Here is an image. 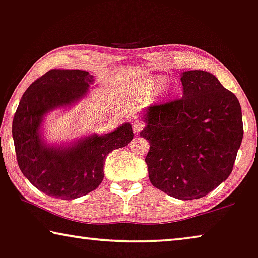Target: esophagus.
<instances>
[{
  "label": "esophagus",
  "instance_id": "34e87169",
  "mask_svg": "<svg viewBox=\"0 0 258 258\" xmlns=\"http://www.w3.org/2000/svg\"><path fill=\"white\" fill-rule=\"evenodd\" d=\"M144 127H145V125L142 124V122L139 121V120H137V121L133 122L132 128H133V132H134V133H139V132H141V131L144 130Z\"/></svg>",
  "mask_w": 258,
  "mask_h": 258
}]
</instances>
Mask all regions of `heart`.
I'll list each match as a JSON object with an SVG mask.
<instances>
[{
    "label": "heart",
    "mask_w": 258,
    "mask_h": 258,
    "mask_svg": "<svg viewBox=\"0 0 258 258\" xmlns=\"http://www.w3.org/2000/svg\"><path fill=\"white\" fill-rule=\"evenodd\" d=\"M166 82H167V79L164 78V76H155V78H152L147 83H146V90L155 91L157 89H160V88L162 87ZM167 92H171V89H169L168 88Z\"/></svg>",
    "instance_id": "1"
}]
</instances>
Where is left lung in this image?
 Returning a JSON list of instances; mask_svg holds the SVG:
<instances>
[{
    "instance_id": "obj_1",
    "label": "left lung",
    "mask_w": 258,
    "mask_h": 258,
    "mask_svg": "<svg viewBox=\"0 0 258 258\" xmlns=\"http://www.w3.org/2000/svg\"><path fill=\"white\" fill-rule=\"evenodd\" d=\"M183 97L151 105L140 136L149 141V180L180 201L202 198L228 178L243 138L241 105L213 74L182 73Z\"/></svg>"
}]
</instances>
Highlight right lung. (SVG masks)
<instances>
[{
	"mask_svg": "<svg viewBox=\"0 0 258 258\" xmlns=\"http://www.w3.org/2000/svg\"><path fill=\"white\" fill-rule=\"evenodd\" d=\"M94 76L80 69H52L26 89L13 120V138L18 167L30 183L52 197L79 198L99 186L105 159L133 139L130 124L105 136L88 137L71 147L44 144L39 127L43 117L55 107L82 98Z\"/></svg>",
	"mask_w": 258,
	"mask_h": 258,
	"instance_id": "right-lung-1",
	"label": "right lung"
}]
</instances>
